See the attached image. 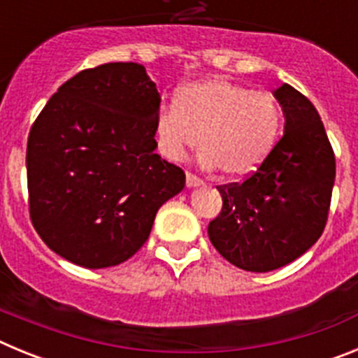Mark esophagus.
Returning a JSON list of instances; mask_svg holds the SVG:
<instances>
[{
  "label": "esophagus",
  "mask_w": 358,
  "mask_h": 358,
  "mask_svg": "<svg viewBox=\"0 0 358 358\" xmlns=\"http://www.w3.org/2000/svg\"><path fill=\"white\" fill-rule=\"evenodd\" d=\"M202 185H204V181H202L201 177H197L192 172H186V186H188V188H195V186H202Z\"/></svg>",
  "instance_id": "esophagus-1"
}]
</instances>
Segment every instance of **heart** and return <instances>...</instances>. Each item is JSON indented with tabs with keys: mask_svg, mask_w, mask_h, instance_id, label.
<instances>
[{
	"mask_svg": "<svg viewBox=\"0 0 358 358\" xmlns=\"http://www.w3.org/2000/svg\"><path fill=\"white\" fill-rule=\"evenodd\" d=\"M281 125L283 110L273 93L208 78L182 85L173 106L161 107L156 138L163 156L173 161L201 141L202 163L218 166L227 179H238L267 159Z\"/></svg>",
	"mask_w": 358,
	"mask_h": 358,
	"instance_id": "1",
	"label": "heart"
}]
</instances>
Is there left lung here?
Here are the masks:
<instances>
[{
	"label": "left lung",
	"mask_w": 358,
	"mask_h": 358,
	"mask_svg": "<svg viewBox=\"0 0 358 358\" xmlns=\"http://www.w3.org/2000/svg\"><path fill=\"white\" fill-rule=\"evenodd\" d=\"M274 96L285 134L245 181L217 186L222 210L208 226L215 249L251 273L283 267L317 242L335 181L334 148L317 109L289 84Z\"/></svg>",
	"instance_id": "obj_1"
}]
</instances>
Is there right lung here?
<instances>
[{
	"mask_svg": "<svg viewBox=\"0 0 358 358\" xmlns=\"http://www.w3.org/2000/svg\"><path fill=\"white\" fill-rule=\"evenodd\" d=\"M161 96L136 62L84 69L28 134V210L43 242L75 265L113 267L140 251L157 210L185 188L156 154Z\"/></svg>",
	"mask_w": 358,
	"mask_h": 358,
	"instance_id": "add662e5",
	"label": "right lung"
}]
</instances>
